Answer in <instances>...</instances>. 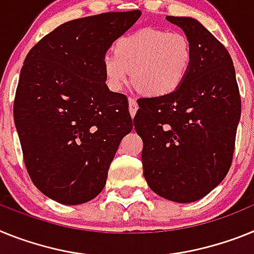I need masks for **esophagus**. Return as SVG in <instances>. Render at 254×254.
Instances as JSON below:
<instances>
[{
  "instance_id": "obj_1",
  "label": "esophagus",
  "mask_w": 254,
  "mask_h": 254,
  "mask_svg": "<svg viewBox=\"0 0 254 254\" xmlns=\"http://www.w3.org/2000/svg\"><path fill=\"white\" fill-rule=\"evenodd\" d=\"M136 110H138V103H136L135 98H131V97H130L129 98V111H130V115H131V118H134V116H135Z\"/></svg>"
}]
</instances>
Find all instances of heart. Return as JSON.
I'll return each mask as SVG.
<instances>
[{
	"label": "heart",
	"mask_w": 254,
	"mask_h": 254,
	"mask_svg": "<svg viewBox=\"0 0 254 254\" xmlns=\"http://www.w3.org/2000/svg\"><path fill=\"white\" fill-rule=\"evenodd\" d=\"M193 50L180 32L144 28L116 41L115 52L103 55L106 83L121 90L133 71L134 83L143 93L162 97L175 92L191 66Z\"/></svg>",
	"instance_id": "obj_1"
}]
</instances>
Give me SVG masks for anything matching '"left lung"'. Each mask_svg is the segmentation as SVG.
I'll list each match as a JSON object with an SVG mask.
<instances>
[{"mask_svg": "<svg viewBox=\"0 0 254 254\" xmlns=\"http://www.w3.org/2000/svg\"><path fill=\"white\" fill-rule=\"evenodd\" d=\"M166 19L190 42V70L173 93L138 100L134 127L143 140L149 188L189 203L207 195L228 174L242 102L233 60L221 42L191 17Z\"/></svg>", "mask_w": 254, "mask_h": 254, "instance_id": "obj_1", "label": "left lung"}]
</instances>
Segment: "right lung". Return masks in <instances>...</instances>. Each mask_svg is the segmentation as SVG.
I'll list each match as a JSON object with an SVG mask.
<instances>
[{"label": "right lung", "instance_id": "obj_1", "mask_svg": "<svg viewBox=\"0 0 254 254\" xmlns=\"http://www.w3.org/2000/svg\"><path fill=\"white\" fill-rule=\"evenodd\" d=\"M139 16L105 12L64 23L24 60L14 101L24 164L33 184L59 203L97 197L133 129L127 96L106 85L102 59Z\"/></svg>", "mask_w": 254, "mask_h": 254}]
</instances>
